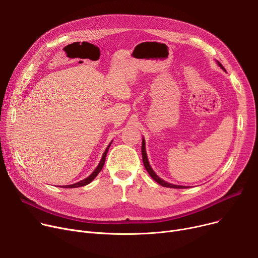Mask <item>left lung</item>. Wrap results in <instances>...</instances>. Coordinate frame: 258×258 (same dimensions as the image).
Here are the masks:
<instances>
[{"instance_id":"obj_1","label":"left lung","mask_w":258,"mask_h":258,"mask_svg":"<svg viewBox=\"0 0 258 258\" xmlns=\"http://www.w3.org/2000/svg\"><path fill=\"white\" fill-rule=\"evenodd\" d=\"M219 66L220 67H222V69H224L223 68V66L219 62ZM141 150H142V159H143V164H144V166H145V169L147 170V172L150 173V175L151 177L157 182V183H159L160 185H162L163 187H169V188H186L185 186H180V185H173V184H169V183H166L165 181H163L162 179H160L158 175L154 172V170L152 169V167H151V165H150V163H148V160H147V156H146V152H145V141H144V139H143V141H142V147H141Z\"/></svg>"}]
</instances>
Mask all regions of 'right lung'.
Listing matches in <instances>:
<instances>
[{"label":"right lung","mask_w":258,"mask_h":258,"mask_svg":"<svg viewBox=\"0 0 258 258\" xmlns=\"http://www.w3.org/2000/svg\"><path fill=\"white\" fill-rule=\"evenodd\" d=\"M111 144H112V142L110 143V145H108V146L106 147V150H105V152L103 153V156H102V158H101V160H100V162H99L98 166L96 167V169H95V170L89 175L88 178H86V179H84V180H81V181H79V182H77V183H75V184L60 186V187H62V188H77V187L85 186V185H88L89 183H91L95 178H96V175H97V174L100 172V170L102 169V167H103V165H104V162H105V157H106V154H107V151H108V147L111 146Z\"/></svg>","instance_id":"obj_1"}]
</instances>
